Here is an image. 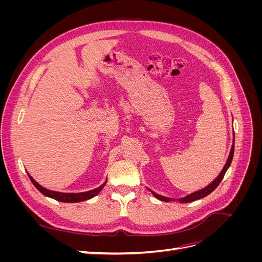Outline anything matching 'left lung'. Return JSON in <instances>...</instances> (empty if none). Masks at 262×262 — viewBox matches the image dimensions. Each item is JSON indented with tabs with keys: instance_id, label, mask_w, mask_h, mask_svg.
I'll use <instances>...</instances> for the list:
<instances>
[{
	"instance_id": "8db88e82",
	"label": "left lung",
	"mask_w": 262,
	"mask_h": 262,
	"mask_svg": "<svg viewBox=\"0 0 262 262\" xmlns=\"http://www.w3.org/2000/svg\"><path fill=\"white\" fill-rule=\"evenodd\" d=\"M234 142H235V138H234ZM234 142H233V143H234ZM233 156H234V144L232 145L231 153H229L228 160H227V162H226V164H225V166H224V168L222 169V171L220 172V175H219L215 179H214L209 186H207L205 188L199 190V191H195V192H193V193H191V194H188V195L185 196V198H181V199H178V201H179L180 203H188V202H192V201H195V200L202 199V198L209 195V194L213 191V190L216 189V187L220 185V182L222 181V179L224 178V175H225L226 170L228 169L229 166H231V163H232V160H233ZM149 191H150V190H149ZM150 192H152V193L154 194V196L157 198V199L161 200V201L169 202V201H172V200H173V199H170V198L162 196V195L157 194V193H155V192H153V191H150Z\"/></svg>"
}]
</instances>
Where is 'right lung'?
I'll return each instance as SVG.
<instances>
[{
	"label": "right lung",
	"mask_w": 262,
	"mask_h": 262,
	"mask_svg": "<svg viewBox=\"0 0 262 262\" xmlns=\"http://www.w3.org/2000/svg\"><path fill=\"white\" fill-rule=\"evenodd\" d=\"M28 176L31 180V182H33V185L40 191L43 195L46 196H49V198H52V199L57 200V201H60V202H67V203H74V202H81V201H85V200H89V199H92V198H94L95 195H97L100 191L101 189L105 187L106 182L104 185H101L100 187L94 189V190H91V191H87V192H80V193H63V192H57V191H51V190H48L46 189L43 187H41L40 185L38 184V182H36L33 177H31L29 173Z\"/></svg>",
	"instance_id": "right-lung-1"
}]
</instances>
